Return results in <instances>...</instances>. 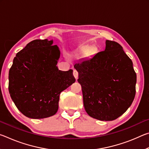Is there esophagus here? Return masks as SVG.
Wrapping results in <instances>:
<instances>
[{
  "label": "esophagus",
  "instance_id": "34e87169",
  "mask_svg": "<svg viewBox=\"0 0 149 149\" xmlns=\"http://www.w3.org/2000/svg\"><path fill=\"white\" fill-rule=\"evenodd\" d=\"M73 74H74L75 78L76 79H78V72L76 70H74V72H73Z\"/></svg>",
  "mask_w": 149,
  "mask_h": 149
}]
</instances>
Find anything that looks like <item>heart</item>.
I'll return each mask as SVG.
<instances>
[{"instance_id":"1","label":"heart","mask_w":149,"mask_h":149,"mask_svg":"<svg viewBox=\"0 0 149 149\" xmlns=\"http://www.w3.org/2000/svg\"><path fill=\"white\" fill-rule=\"evenodd\" d=\"M85 51V50H84V49H81V50H79V52H77V55H79L80 54H81V53H83V52H84Z\"/></svg>"}]
</instances>
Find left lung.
Masks as SVG:
<instances>
[{
  "label": "left lung",
  "mask_w": 149,
  "mask_h": 149,
  "mask_svg": "<svg viewBox=\"0 0 149 149\" xmlns=\"http://www.w3.org/2000/svg\"><path fill=\"white\" fill-rule=\"evenodd\" d=\"M74 68L79 74L85 109L91 117L114 120L132 104L137 75L119 43L107 40L104 50L76 63Z\"/></svg>",
  "instance_id": "obj_1"
}]
</instances>
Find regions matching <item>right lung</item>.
I'll return each mask as SVG.
<instances>
[{
    "mask_svg": "<svg viewBox=\"0 0 149 149\" xmlns=\"http://www.w3.org/2000/svg\"><path fill=\"white\" fill-rule=\"evenodd\" d=\"M52 42L47 39L29 42L16 54L9 70L10 97L17 109L30 118L56 114L60 93L75 81L72 70L58 68L60 52Z\"/></svg>",
    "mask_w": 149,
    "mask_h": 149,
    "instance_id": "obj_1",
    "label": "right lung"
}]
</instances>
